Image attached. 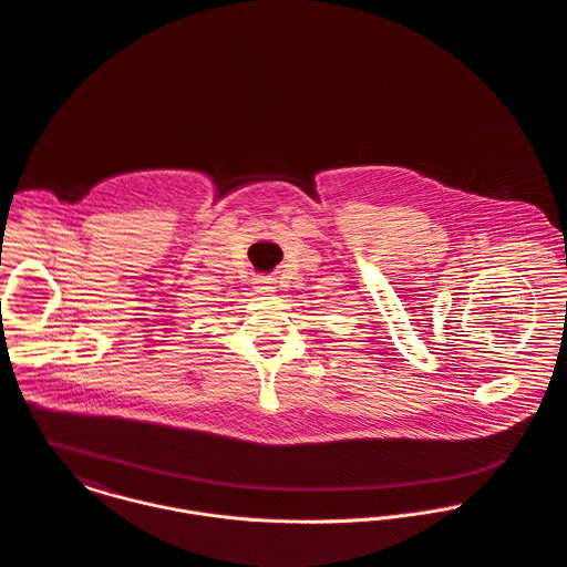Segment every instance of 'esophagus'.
<instances>
[{
	"label": "esophagus",
	"mask_w": 567,
	"mask_h": 567,
	"mask_svg": "<svg viewBox=\"0 0 567 567\" xmlns=\"http://www.w3.org/2000/svg\"><path fill=\"white\" fill-rule=\"evenodd\" d=\"M255 290H257L259 295H270V292H275V279H270V277H259V279L255 281Z\"/></svg>",
	"instance_id": "1"
}]
</instances>
